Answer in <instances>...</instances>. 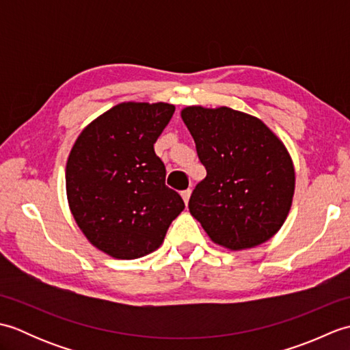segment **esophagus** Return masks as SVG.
<instances>
[{
	"label": "esophagus",
	"instance_id": "34e87169",
	"mask_svg": "<svg viewBox=\"0 0 350 350\" xmlns=\"http://www.w3.org/2000/svg\"><path fill=\"white\" fill-rule=\"evenodd\" d=\"M189 197H191V189H185V191H182V198H183L185 204H188V202H189Z\"/></svg>",
	"mask_w": 350,
	"mask_h": 350
}]
</instances>
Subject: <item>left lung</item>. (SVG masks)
Masks as SVG:
<instances>
[{"label":"left lung","instance_id":"left-lung-1","mask_svg":"<svg viewBox=\"0 0 350 350\" xmlns=\"http://www.w3.org/2000/svg\"><path fill=\"white\" fill-rule=\"evenodd\" d=\"M180 116L207 171L189 198L192 217L227 250L269 241L284 224L295 194V167L284 143L260 118L227 107L192 105Z\"/></svg>","mask_w":350,"mask_h":350}]
</instances>
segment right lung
<instances>
[{
    "label": "right lung",
    "instance_id": "right-lung-1",
    "mask_svg": "<svg viewBox=\"0 0 350 350\" xmlns=\"http://www.w3.org/2000/svg\"><path fill=\"white\" fill-rule=\"evenodd\" d=\"M165 102H123L87 124L66 165L70 212L93 247L132 260L158 250L185 209L153 144L174 114Z\"/></svg>",
    "mask_w": 350,
    "mask_h": 350
}]
</instances>
